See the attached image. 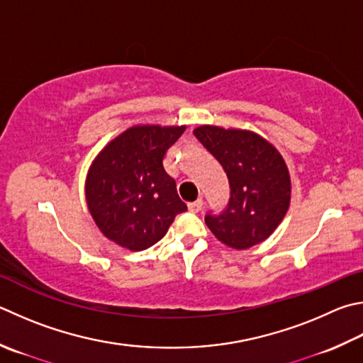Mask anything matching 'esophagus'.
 Listing matches in <instances>:
<instances>
[{
	"label": "esophagus",
	"instance_id": "esophagus-1",
	"mask_svg": "<svg viewBox=\"0 0 363 363\" xmlns=\"http://www.w3.org/2000/svg\"><path fill=\"white\" fill-rule=\"evenodd\" d=\"M187 206H189V211H190V213H200L201 208H203V200H201V199H199L196 201L189 203Z\"/></svg>",
	"mask_w": 363,
	"mask_h": 363
}]
</instances>
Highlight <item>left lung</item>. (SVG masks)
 <instances>
[{
	"label": "left lung",
	"instance_id": "1",
	"mask_svg": "<svg viewBox=\"0 0 363 363\" xmlns=\"http://www.w3.org/2000/svg\"><path fill=\"white\" fill-rule=\"evenodd\" d=\"M194 135L222 164L230 184L228 206L204 217L208 228L233 249L260 245L291 204V174L279 150L250 130L201 125Z\"/></svg>",
	"mask_w": 363,
	"mask_h": 363
}]
</instances>
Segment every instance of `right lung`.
I'll return each mask as SVG.
<instances>
[{
    "label": "right lung",
    "mask_w": 363,
    "mask_h": 363,
    "mask_svg": "<svg viewBox=\"0 0 363 363\" xmlns=\"http://www.w3.org/2000/svg\"><path fill=\"white\" fill-rule=\"evenodd\" d=\"M186 125H135L111 140L91 162L85 200L100 232L116 245L144 250L160 241L187 209L163 168L167 150Z\"/></svg>",
    "instance_id": "1"
}]
</instances>
